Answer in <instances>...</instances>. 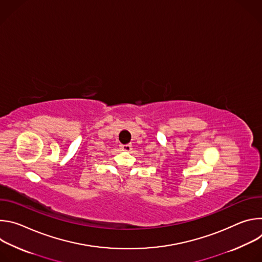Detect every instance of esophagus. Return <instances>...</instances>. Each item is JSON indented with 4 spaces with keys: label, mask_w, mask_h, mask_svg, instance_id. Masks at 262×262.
Returning a JSON list of instances; mask_svg holds the SVG:
<instances>
[{
    "label": "esophagus",
    "mask_w": 262,
    "mask_h": 262,
    "mask_svg": "<svg viewBox=\"0 0 262 262\" xmlns=\"http://www.w3.org/2000/svg\"><path fill=\"white\" fill-rule=\"evenodd\" d=\"M120 149L122 151H126V152H129V151H132V149H133V146L130 145V144H126V145H121L120 146Z\"/></svg>",
    "instance_id": "34e87169"
}]
</instances>
